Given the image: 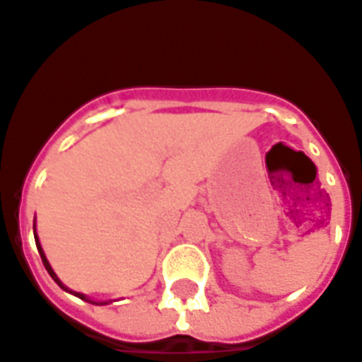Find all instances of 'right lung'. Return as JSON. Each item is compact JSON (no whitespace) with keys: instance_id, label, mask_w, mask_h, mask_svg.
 Wrapping results in <instances>:
<instances>
[{"instance_id":"add662e5","label":"right lung","mask_w":362,"mask_h":362,"mask_svg":"<svg viewBox=\"0 0 362 362\" xmlns=\"http://www.w3.org/2000/svg\"><path fill=\"white\" fill-rule=\"evenodd\" d=\"M34 239H36V247H38V252H40V258H42V262H44V266H46L47 274H49V276H52V279H54V281H55V284H57V286L62 287V289H65V291L73 293V295H75V297H78V299L88 300V303H94V305H107V300H92V299H88V297H86V295H83V293L71 291L69 287H65V286H63V284H62V279L57 278V274H55V272H54V268H52V264H49V262H47L46 255H44V249H42L40 241H38V235H36V220H34Z\"/></svg>"}]
</instances>
